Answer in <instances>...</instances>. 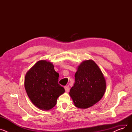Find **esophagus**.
<instances>
[{"label":"esophagus","instance_id":"34e87169","mask_svg":"<svg viewBox=\"0 0 132 132\" xmlns=\"http://www.w3.org/2000/svg\"><path fill=\"white\" fill-rule=\"evenodd\" d=\"M70 87H69L68 86H66V87H65V92H66V93H68L69 91H70Z\"/></svg>","mask_w":132,"mask_h":132}]
</instances>
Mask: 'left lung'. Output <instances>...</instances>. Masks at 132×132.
<instances>
[{
  "mask_svg": "<svg viewBox=\"0 0 132 132\" xmlns=\"http://www.w3.org/2000/svg\"><path fill=\"white\" fill-rule=\"evenodd\" d=\"M75 83L69 93L76 107L87 109L104 95L106 81L100 68L93 60L82 61L75 74Z\"/></svg>",
  "mask_w": 132,
  "mask_h": 132,
  "instance_id": "left-lung-1",
  "label": "left lung"
}]
</instances>
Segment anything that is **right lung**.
<instances>
[{
    "label": "right lung",
    "mask_w": 132,
    "mask_h": 132,
    "mask_svg": "<svg viewBox=\"0 0 132 132\" xmlns=\"http://www.w3.org/2000/svg\"><path fill=\"white\" fill-rule=\"evenodd\" d=\"M59 74L55 71L50 61H37L27 72L24 78V88L31 102L38 109L49 110L57 103L59 96L65 89L58 84Z\"/></svg>",
    "instance_id": "1"
}]
</instances>
